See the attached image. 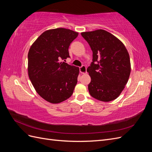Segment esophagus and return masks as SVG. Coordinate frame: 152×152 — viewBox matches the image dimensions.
<instances>
[{
  "instance_id": "1",
  "label": "esophagus",
  "mask_w": 152,
  "mask_h": 152,
  "mask_svg": "<svg viewBox=\"0 0 152 152\" xmlns=\"http://www.w3.org/2000/svg\"><path fill=\"white\" fill-rule=\"evenodd\" d=\"M79 70H80V72L81 73H87V68L84 65H82V66H80Z\"/></svg>"
}]
</instances>
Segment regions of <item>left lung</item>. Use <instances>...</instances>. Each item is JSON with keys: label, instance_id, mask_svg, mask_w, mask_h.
Returning a JSON list of instances; mask_svg holds the SVG:
<instances>
[{"label": "left lung", "instance_id": "obj_1", "mask_svg": "<svg viewBox=\"0 0 152 152\" xmlns=\"http://www.w3.org/2000/svg\"><path fill=\"white\" fill-rule=\"evenodd\" d=\"M93 51V62L87 72L91 78L88 85L92 97L108 102L121 94L131 73L127 50L120 40L104 30L81 33Z\"/></svg>", "mask_w": 152, "mask_h": 152}]
</instances>
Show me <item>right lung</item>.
<instances>
[{
    "instance_id": "add662e5",
    "label": "right lung",
    "mask_w": 152,
    "mask_h": 152,
    "mask_svg": "<svg viewBox=\"0 0 152 152\" xmlns=\"http://www.w3.org/2000/svg\"><path fill=\"white\" fill-rule=\"evenodd\" d=\"M79 34L59 28L44 31L31 45L28 54L30 80L41 97L59 103L72 95L79 68L68 65V48Z\"/></svg>"
}]
</instances>
